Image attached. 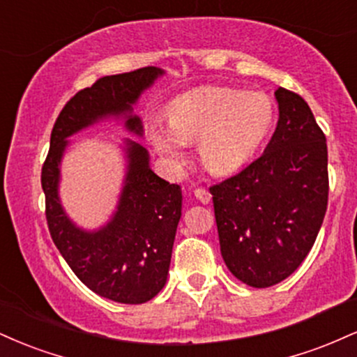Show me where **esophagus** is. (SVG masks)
Segmentation results:
<instances>
[{"label": "esophagus", "instance_id": "obj_1", "mask_svg": "<svg viewBox=\"0 0 357 357\" xmlns=\"http://www.w3.org/2000/svg\"><path fill=\"white\" fill-rule=\"evenodd\" d=\"M195 196L196 199H199L202 203H210L211 202V192L206 190V188H196L195 191Z\"/></svg>", "mask_w": 357, "mask_h": 357}]
</instances>
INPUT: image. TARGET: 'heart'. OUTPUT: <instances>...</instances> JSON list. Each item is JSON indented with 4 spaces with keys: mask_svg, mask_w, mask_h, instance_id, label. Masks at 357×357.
I'll return each instance as SVG.
<instances>
[{
    "mask_svg": "<svg viewBox=\"0 0 357 357\" xmlns=\"http://www.w3.org/2000/svg\"><path fill=\"white\" fill-rule=\"evenodd\" d=\"M273 100L264 92L204 87L178 97L167 109V126H155L151 139L169 161L184 159V142L198 139L203 166L215 174L240 169L257 153L275 124Z\"/></svg>",
    "mask_w": 357,
    "mask_h": 357,
    "instance_id": "heart-1",
    "label": "heart"
}]
</instances>
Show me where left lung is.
Here are the masks:
<instances>
[{
    "instance_id": "obj_1",
    "label": "left lung",
    "mask_w": 357,
    "mask_h": 357,
    "mask_svg": "<svg viewBox=\"0 0 357 357\" xmlns=\"http://www.w3.org/2000/svg\"><path fill=\"white\" fill-rule=\"evenodd\" d=\"M278 122L264 154L210 188L221 257L255 289L285 280L312 248L327 210V142L301 96L278 87Z\"/></svg>"
}]
</instances>
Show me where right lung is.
I'll return each mask as SVG.
<instances>
[{
	"label": "right lung",
	"instance_id": "obj_1",
	"mask_svg": "<svg viewBox=\"0 0 357 357\" xmlns=\"http://www.w3.org/2000/svg\"><path fill=\"white\" fill-rule=\"evenodd\" d=\"M159 75L161 68L144 67L102 77L92 87L77 92L56 117L42 167L45 215L53 243L80 282L121 304H144L165 287L181 218V186L154 174L144 147L126 141L129 165L117 211L104 228L84 231L68 220L60 204L59 166L67 137L100 119L122 116L126 129L142 136L132 104Z\"/></svg>",
	"mask_w": 357,
	"mask_h": 357
}]
</instances>
